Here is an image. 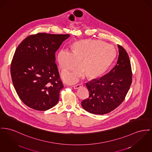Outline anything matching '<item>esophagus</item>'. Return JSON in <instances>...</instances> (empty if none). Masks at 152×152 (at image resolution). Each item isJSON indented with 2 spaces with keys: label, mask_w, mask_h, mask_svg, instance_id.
<instances>
[{
  "label": "esophagus",
  "mask_w": 152,
  "mask_h": 152,
  "mask_svg": "<svg viewBox=\"0 0 152 152\" xmlns=\"http://www.w3.org/2000/svg\"><path fill=\"white\" fill-rule=\"evenodd\" d=\"M82 86H83V85H82V83H79V84H78V85H77L74 86L73 88H74V89H79L80 88H81Z\"/></svg>",
  "instance_id": "1"
}]
</instances>
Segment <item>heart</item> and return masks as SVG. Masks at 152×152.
<instances>
[{
    "instance_id": "obj_1",
    "label": "heart",
    "mask_w": 152,
    "mask_h": 152,
    "mask_svg": "<svg viewBox=\"0 0 152 152\" xmlns=\"http://www.w3.org/2000/svg\"><path fill=\"white\" fill-rule=\"evenodd\" d=\"M71 48L72 52L61 50L58 55L62 70H72L80 61L81 67L61 74L63 81L69 83L76 82L85 74L90 79L101 77L111 66L116 54L111 44L91 39L78 41L72 45Z\"/></svg>"
}]
</instances>
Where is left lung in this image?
Wrapping results in <instances>:
<instances>
[{
	"mask_svg": "<svg viewBox=\"0 0 152 152\" xmlns=\"http://www.w3.org/2000/svg\"><path fill=\"white\" fill-rule=\"evenodd\" d=\"M119 56L115 66L99 79L86 83L89 97L81 102L86 111L104 115L116 108L123 101L132 82L131 63L125 50L118 45Z\"/></svg>",
	"mask_w": 152,
	"mask_h": 152,
	"instance_id": "obj_1",
	"label": "left lung"
}]
</instances>
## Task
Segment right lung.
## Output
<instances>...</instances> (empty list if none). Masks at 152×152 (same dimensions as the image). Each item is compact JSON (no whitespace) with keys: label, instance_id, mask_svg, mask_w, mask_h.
Wrapping results in <instances>:
<instances>
[{"label":"right lung","instance_id":"add662e5","mask_svg":"<svg viewBox=\"0 0 152 152\" xmlns=\"http://www.w3.org/2000/svg\"><path fill=\"white\" fill-rule=\"evenodd\" d=\"M69 34L40 33L27 37L14 53L12 81L22 101L31 108L46 111L56 105L63 88L55 52Z\"/></svg>","mask_w":152,"mask_h":152}]
</instances>
